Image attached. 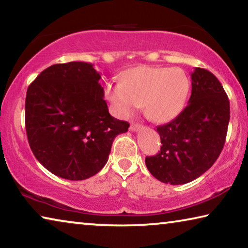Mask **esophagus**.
Wrapping results in <instances>:
<instances>
[{
	"label": "esophagus",
	"instance_id": "34e87169",
	"mask_svg": "<svg viewBox=\"0 0 248 248\" xmlns=\"http://www.w3.org/2000/svg\"><path fill=\"white\" fill-rule=\"evenodd\" d=\"M141 129H142V125H141L140 124H131V125H130V130L131 131H139V130H141Z\"/></svg>",
	"mask_w": 248,
	"mask_h": 248
}]
</instances>
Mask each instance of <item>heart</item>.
Returning <instances> with one entry per match:
<instances>
[{
	"instance_id": "1",
	"label": "heart",
	"mask_w": 248,
	"mask_h": 248,
	"mask_svg": "<svg viewBox=\"0 0 248 248\" xmlns=\"http://www.w3.org/2000/svg\"><path fill=\"white\" fill-rule=\"evenodd\" d=\"M190 87L182 69L140 66L127 70L123 81L108 82L105 93L120 117H130L144 105L150 119L167 123L183 110Z\"/></svg>"
}]
</instances>
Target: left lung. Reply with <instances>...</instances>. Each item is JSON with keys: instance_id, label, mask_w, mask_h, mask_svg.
<instances>
[{"instance_id": "8db88e82", "label": "left lung", "mask_w": 248, "mask_h": 248, "mask_svg": "<svg viewBox=\"0 0 248 248\" xmlns=\"http://www.w3.org/2000/svg\"><path fill=\"white\" fill-rule=\"evenodd\" d=\"M186 107L173 120L156 127L161 149L145 158L155 179L172 186L191 182L221 155L230 123V100L213 74L196 67Z\"/></svg>"}]
</instances>
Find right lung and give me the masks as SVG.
Returning <instances> with one entry per match:
<instances>
[{"label": "right lung", "mask_w": 248, "mask_h": 248, "mask_svg": "<svg viewBox=\"0 0 248 248\" xmlns=\"http://www.w3.org/2000/svg\"><path fill=\"white\" fill-rule=\"evenodd\" d=\"M101 78L92 64L70 62L43 70L29 86L25 128L35 158L53 174L79 181L107 163L127 121L110 116Z\"/></svg>", "instance_id": "1"}]
</instances>
